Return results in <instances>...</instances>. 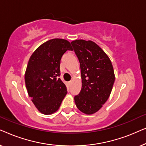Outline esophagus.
<instances>
[{
  "label": "esophagus",
  "instance_id": "1",
  "mask_svg": "<svg viewBox=\"0 0 146 146\" xmlns=\"http://www.w3.org/2000/svg\"><path fill=\"white\" fill-rule=\"evenodd\" d=\"M72 81H70V82H68V84H72Z\"/></svg>",
  "mask_w": 146,
  "mask_h": 146
}]
</instances>
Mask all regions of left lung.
<instances>
[{
    "label": "left lung",
    "instance_id": "8db88e82",
    "mask_svg": "<svg viewBox=\"0 0 146 146\" xmlns=\"http://www.w3.org/2000/svg\"><path fill=\"white\" fill-rule=\"evenodd\" d=\"M79 60L82 89L74 97L78 109L86 114L97 112L108 100L115 81L111 62L104 51L91 40L71 42Z\"/></svg>",
    "mask_w": 146,
    "mask_h": 146
}]
</instances>
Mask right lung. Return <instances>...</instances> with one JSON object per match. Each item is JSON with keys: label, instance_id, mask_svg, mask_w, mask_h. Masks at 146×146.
Segmentation results:
<instances>
[{"label": "right lung", "instance_id": "right-lung-1", "mask_svg": "<svg viewBox=\"0 0 146 146\" xmlns=\"http://www.w3.org/2000/svg\"><path fill=\"white\" fill-rule=\"evenodd\" d=\"M67 50H73L70 42L51 39L37 48L29 59L26 87L34 105L43 114L56 112L67 94L66 86L58 78L61 58Z\"/></svg>", "mask_w": 146, "mask_h": 146}]
</instances>
